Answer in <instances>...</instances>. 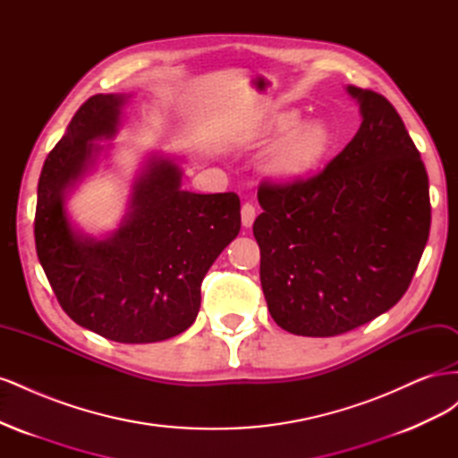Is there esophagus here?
<instances>
[{
  "label": "esophagus",
  "instance_id": "1",
  "mask_svg": "<svg viewBox=\"0 0 458 458\" xmlns=\"http://www.w3.org/2000/svg\"><path fill=\"white\" fill-rule=\"evenodd\" d=\"M256 219V208L252 204H244L242 210H241V221H242V227H252Z\"/></svg>",
  "mask_w": 458,
  "mask_h": 458
}]
</instances>
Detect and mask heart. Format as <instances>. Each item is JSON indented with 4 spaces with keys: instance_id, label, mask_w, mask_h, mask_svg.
I'll return each mask as SVG.
<instances>
[{
    "instance_id": "b5f03b06",
    "label": "heart",
    "mask_w": 458,
    "mask_h": 458,
    "mask_svg": "<svg viewBox=\"0 0 458 458\" xmlns=\"http://www.w3.org/2000/svg\"><path fill=\"white\" fill-rule=\"evenodd\" d=\"M261 141L279 137L261 158V174L275 185H290L313 175L335 145L327 120L301 122L294 108L276 110L258 130Z\"/></svg>"
}]
</instances>
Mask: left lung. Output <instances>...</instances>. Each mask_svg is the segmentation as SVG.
Returning a JSON list of instances; mask_svg holds the SVG:
<instances>
[{
	"label": "left lung",
	"instance_id": "1",
	"mask_svg": "<svg viewBox=\"0 0 458 458\" xmlns=\"http://www.w3.org/2000/svg\"><path fill=\"white\" fill-rule=\"evenodd\" d=\"M361 126L306 182L263 183L254 221L273 321L298 336H336L407 293L429 234L428 174L386 97L345 88Z\"/></svg>",
	"mask_w": 458,
	"mask_h": 458
}]
</instances>
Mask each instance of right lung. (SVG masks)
I'll return each instance as SVG.
<instances>
[{"instance_id": "obj_1", "label": "right lung", "mask_w": 458, "mask_h": 458, "mask_svg": "<svg viewBox=\"0 0 458 458\" xmlns=\"http://www.w3.org/2000/svg\"><path fill=\"white\" fill-rule=\"evenodd\" d=\"M126 93L93 95L78 108L41 168L34 237L38 259L74 323L122 344L182 335L199 315L200 284L241 231L234 192L199 195L183 172L152 152L133 177L128 212L103 237L78 229L66 197L95 170L122 123Z\"/></svg>"}]
</instances>
